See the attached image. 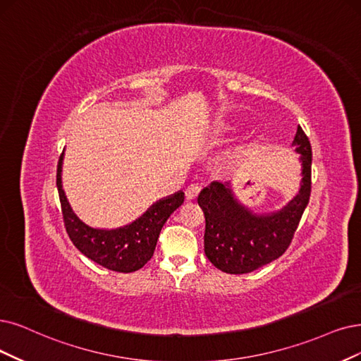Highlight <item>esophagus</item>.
Masks as SVG:
<instances>
[{"label": "esophagus", "instance_id": "esophagus-1", "mask_svg": "<svg viewBox=\"0 0 361 361\" xmlns=\"http://www.w3.org/2000/svg\"><path fill=\"white\" fill-rule=\"evenodd\" d=\"M199 192H201V185L199 184H190L188 189H185V196H188V199H195Z\"/></svg>", "mask_w": 361, "mask_h": 361}]
</instances>
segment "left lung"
Returning a JSON list of instances; mask_svg holds the SVG:
<instances>
[{
	"label": "left lung",
	"mask_w": 361,
	"mask_h": 361,
	"mask_svg": "<svg viewBox=\"0 0 361 361\" xmlns=\"http://www.w3.org/2000/svg\"><path fill=\"white\" fill-rule=\"evenodd\" d=\"M300 154L302 181L298 195L281 209L256 214L233 195L231 181H212L197 196L205 214L204 248L208 260L226 274H248L283 256L310 202L312 150L298 128L293 144Z\"/></svg>",
	"instance_id": "obj_1"
}]
</instances>
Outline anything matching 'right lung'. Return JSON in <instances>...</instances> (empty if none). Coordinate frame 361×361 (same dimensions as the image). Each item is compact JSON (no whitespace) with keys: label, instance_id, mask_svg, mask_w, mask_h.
Segmentation results:
<instances>
[{"label":"right lung","instance_id":"add662e5","mask_svg":"<svg viewBox=\"0 0 361 361\" xmlns=\"http://www.w3.org/2000/svg\"><path fill=\"white\" fill-rule=\"evenodd\" d=\"M62 160L59 157L56 185L61 199L63 223L77 250L87 259L114 272H135L153 256L157 238L165 221L184 202V192L156 201L141 217L117 229L92 228L77 217L62 189Z\"/></svg>","mask_w":361,"mask_h":361}]
</instances>
